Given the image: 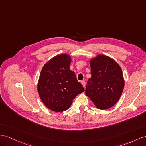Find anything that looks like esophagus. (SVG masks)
I'll use <instances>...</instances> for the list:
<instances>
[{"instance_id":"esophagus-1","label":"esophagus","mask_w":146,"mask_h":146,"mask_svg":"<svg viewBox=\"0 0 146 146\" xmlns=\"http://www.w3.org/2000/svg\"><path fill=\"white\" fill-rule=\"evenodd\" d=\"M81 84H83V87L85 88V87H86V82H85V81H81Z\"/></svg>"}]
</instances>
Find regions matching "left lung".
Here are the masks:
<instances>
[{
  "label": "left lung",
  "instance_id": "1",
  "mask_svg": "<svg viewBox=\"0 0 146 146\" xmlns=\"http://www.w3.org/2000/svg\"><path fill=\"white\" fill-rule=\"evenodd\" d=\"M91 78L87 82L86 94L96 107L106 110L117 102L125 82L121 67L113 59L99 55L90 60Z\"/></svg>",
  "mask_w": 146,
  "mask_h": 146
}]
</instances>
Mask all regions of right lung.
I'll use <instances>...</instances> for the list:
<instances>
[{
    "label": "right lung",
    "instance_id": "add662e5",
    "mask_svg": "<svg viewBox=\"0 0 146 146\" xmlns=\"http://www.w3.org/2000/svg\"><path fill=\"white\" fill-rule=\"evenodd\" d=\"M71 61L68 55H58L41 70L37 91L45 106L54 111L68 109L76 96L84 91L74 72L70 69Z\"/></svg>",
    "mask_w": 146,
    "mask_h": 146
}]
</instances>
